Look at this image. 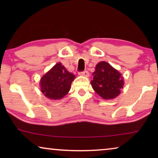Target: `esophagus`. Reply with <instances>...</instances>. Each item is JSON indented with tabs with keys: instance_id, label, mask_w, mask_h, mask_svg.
Instances as JSON below:
<instances>
[{
	"instance_id": "obj_1",
	"label": "esophagus",
	"mask_w": 158,
	"mask_h": 158,
	"mask_svg": "<svg viewBox=\"0 0 158 158\" xmlns=\"http://www.w3.org/2000/svg\"><path fill=\"white\" fill-rule=\"evenodd\" d=\"M78 74L80 75H82V76H85V77H88V76H89V73H88V70L82 71V72H80Z\"/></svg>"
}]
</instances>
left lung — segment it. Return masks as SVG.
<instances>
[{"label":"left lung","mask_w":158,"mask_h":158,"mask_svg":"<svg viewBox=\"0 0 158 158\" xmlns=\"http://www.w3.org/2000/svg\"><path fill=\"white\" fill-rule=\"evenodd\" d=\"M95 70L90 83L96 94L104 99H113L118 96L124 84L122 74L103 61L98 62Z\"/></svg>","instance_id":"left-lung-1"}]
</instances>
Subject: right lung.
<instances>
[{
  "instance_id": "1",
  "label": "right lung",
  "mask_w": 158,
  "mask_h": 158,
  "mask_svg": "<svg viewBox=\"0 0 158 158\" xmlns=\"http://www.w3.org/2000/svg\"><path fill=\"white\" fill-rule=\"evenodd\" d=\"M75 76L68 72L62 63L56 64L40 81L42 94L51 100L61 99L69 92Z\"/></svg>"
}]
</instances>
